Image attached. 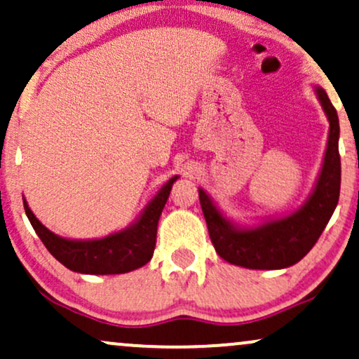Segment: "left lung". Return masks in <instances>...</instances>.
Returning a JSON list of instances; mask_svg holds the SVG:
<instances>
[{
	"label": "left lung",
	"instance_id": "8db88e82",
	"mask_svg": "<svg viewBox=\"0 0 359 359\" xmlns=\"http://www.w3.org/2000/svg\"><path fill=\"white\" fill-rule=\"evenodd\" d=\"M318 99L330 121L328 147L323 169L311 197L300 210L287 219L269 222L255 229L238 230L217 210L208 195L201 189V205L208 235L224 260L252 270H278L298 263L318 242L334 208L341 185V158L338 151L339 122L337 109L323 89H316Z\"/></svg>",
	"mask_w": 359,
	"mask_h": 359
}]
</instances>
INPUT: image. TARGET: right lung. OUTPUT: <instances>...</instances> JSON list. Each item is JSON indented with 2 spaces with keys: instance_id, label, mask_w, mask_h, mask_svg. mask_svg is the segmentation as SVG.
<instances>
[{
  "instance_id": "right-lung-1",
  "label": "right lung",
  "mask_w": 359,
  "mask_h": 359,
  "mask_svg": "<svg viewBox=\"0 0 359 359\" xmlns=\"http://www.w3.org/2000/svg\"><path fill=\"white\" fill-rule=\"evenodd\" d=\"M175 180L177 177H172L161 189V192L152 198V202L140 215L137 224L130 229L112 233L106 238L86 240V242L66 240L49 232L46 226L36 219L26 201H22V203L41 242L66 269L88 275L127 273V271L140 269L152 258L154 248H156L158 217Z\"/></svg>"
}]
</instances>
